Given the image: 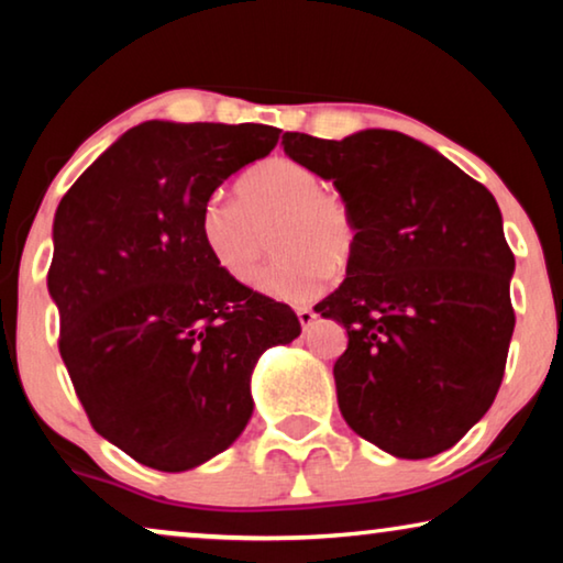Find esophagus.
<instances>
[{
	"label": "esophagus",
	"mask_w": 563,
	"mask_h": 563,
	"mask_svg": "<svg viewBox=\"0 0 563 563\" xmlns=\"http://www.w3.org/2000/svg\"><path fill=\"white\" fill-rule=\"evenodd\" d=\"M314 318H318V314H314V310H310V307H297V320H299V325H302L305 330L312 325Z\"/></svg>",
	"instance_id": "obj_1"
}]
</instances>
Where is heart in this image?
I'll return each instance as SVG.
<instances>
[{
	"label": "heart",
	"mask_w": 563,
	"mask_h": 563,
	"mask_svg": "<svg viewBox=\"0 0 563 563\" xmlns=\"http://www.w3.org/2000/svg\"><path fill=\"white\" fill-rule=\"evenodd\" d=\"M202 238L222 272L241 284L258 279L276 230L284 256L266 274L264 289L289 302H307L345 268L356 249V220L343 199L325 195L312 168L291 158H268L241 181V197L218 191L199 218Z\"/></svg>",
	"instance_id": "obj_1"
}]
</instances>
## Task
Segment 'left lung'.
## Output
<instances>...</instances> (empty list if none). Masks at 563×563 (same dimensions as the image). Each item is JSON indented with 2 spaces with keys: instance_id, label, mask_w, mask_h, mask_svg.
<instances>
[{
  "instance_id": "8db88e82",
  "label": "left lung",
  "mask_w": 563,
  "mask_h": 563,
  "mask_svg": "<svg viewBox=\"0 0 563 563\" xmlns=\"http://www.w3.org/2000/svg\"><path fill=\"white\" fill-rule=\"evenodd\" d=\"M282 145L333 181L356 220L345 279L314 307L349 333L333 366L345 422L397 459L451 449L495 402L515 330L495 197L397 130L284 133Z\"/></svg>"
}]
</instances>
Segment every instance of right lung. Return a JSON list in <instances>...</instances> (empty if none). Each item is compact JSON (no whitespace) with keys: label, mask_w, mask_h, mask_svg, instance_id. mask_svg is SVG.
Masks as SVG:
<instances>
[{"label":"right lung","mask_w":563,"mask_h":563,"mask_svg":"<svg viewBox=\"0 0 563 563\" xmlns=\"http://www.w3.org/2000/svg\"><path fill=\"white\" fill-rule=\"evenodd\" d=\"M279 133L141 122L60 199L48 272L60 358L91 428L137 464L187 472L233 445L261 353L302 330L222 272L199 228L212 191Z\"/></svg>","instance_id":"1"}]
</instances>
